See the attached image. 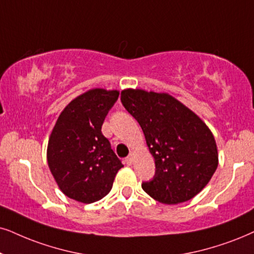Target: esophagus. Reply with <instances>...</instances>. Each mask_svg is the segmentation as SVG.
<instances>
[{
    "label": "esophagus",
    "mask_w": 254,
    "mask_h": 254,
    "mask_svg": "<svg viewBox=\"0 0 254 254\" xmlns=\"http://www.w3.org/2000/svg\"><path fill=\"white\" fill-rule=\"evenodd\" d=\"M127 164H132V163H133V152H131L130 155L127 157Z\"/></svg>",
    "instance_id": "1"
}]
</instances>
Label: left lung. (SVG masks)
<instances>
[{
    "instance_id": "8db88e82",
    "label": "left lung",
    "mask_w": 254,
    "mask_h": 254,
    "mask_svg": "<svg viewBox=\"0 0 254 254\" xmlns=\"http://www.w3.org/2000/svg\"><path fill=\"white\" fill-rule=\"evenodd\" d=\"M121 101L140 127L155 158L156 173L143 190L163 204H179L198 194L216 172L217 144L193 111L171 95L125 89Z\"/></svg>"
}]
</instances>
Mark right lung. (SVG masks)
I'll list each match as a JSON object with an SVG mask.
<instances>
[{
  "mask_svg": "<svg viewBox=\"0 0 254 254\" xmlns=\"http://www.w3.org/2000/svg\"><path fill=\"white\" fill-rule=\"evenodd\" d=\"M118 96L117 90L91 89L72 99L57 118L47 159L66 197L84 204L99 200L111 191L118 170L123 168L101 131Z\"/></svg>",
  "mask_w": 254,
  "mask_h": 254,
  "instance_id": "obj_1",
  "label": "right lung"
}]
</instances>
